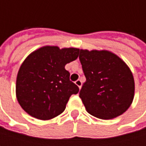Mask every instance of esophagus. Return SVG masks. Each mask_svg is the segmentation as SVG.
Returning a JSON list of instances; mask_svg holds the SVG:
<instances>
[{
  "instance_id": "esophagus-1",
  "label": "esophagus",
  "mask_w": 146,
  "mask_h": 146,
  "mask_svg": "<svg viewBox=\"0 0 146 146\" xmlns=\"http://www.w3.org/2000/svg\"><path fill=\"white\" fill-rule=\"evenodd\" d=\"M75 84H76V85L79 88V89H81V87H82V81L80 80V79H78L77 81H75Z\"/></svg>"
}]
</instances>
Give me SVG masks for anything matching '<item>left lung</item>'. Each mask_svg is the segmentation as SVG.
Listing matches in <instances>:
<instances>
[{"label":"left lung","instance_id":"left-lung-1","mask_svg":"<svg viewBox=\"0 0 146 146\" xmlns=\"http://www.w3.org/2000/svg\"><path fill=\"white\" fill-rule=\"evenodd\" d=\"M79 61L86 78L79 97L86 111L101 119L122 115L134 96V80L129 68L107 50H80Z\"/></svg>","mask_w":146,"mask_h":146}]
</instances>
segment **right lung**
<instances>
[{
	"mask_svg": "<svg viewBox=\"0 0 146 146\" xmlns=\"http://www.w3.org/2000/svg\"><path fill=\"white\" fill-rule=\"evenodd\" d=\"M78 52L77 48L44 46L24 60L17 76L16 95L28 114L49 120L63 112L70 96L79 90L65 69Z\"/></svg>",
	"mask_w": 146,
	"mask_h": 146,
	"instance_id": "right-lung-1",
	"label": "right lung"
}]
</instances>
